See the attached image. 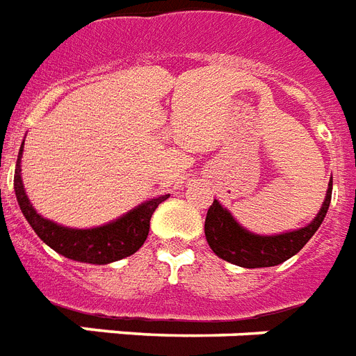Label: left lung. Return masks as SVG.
Returning <instances> with one entry per match:
<instances>
[{"instance_id":"1","label":"left lung","mask_w":356,"mask_h":356,"mask_svg":"<svg viewBox=\"0 0 356 356\" xmlns=\"http://www.w3.org/2000/svg\"><path fill=\"white\" fill-rule=\"evenodd\" d=\"M331 195L332 180L329 181V189H327L322 209L309 226L291 233L274 235V237H261V235L246 232L244 227H241L233 220L232 215L217 200H213L207 209L206 224H204L207 243L218 257L227 263L244 266V268H264V266H275V264L285 263L286 259L298 254L309 243V238L316 233V229L325 218L327 209H329Z\"/></svg>"}]
</instances>
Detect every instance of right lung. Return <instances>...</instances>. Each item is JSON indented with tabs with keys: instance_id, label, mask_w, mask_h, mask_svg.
<instances>
[{
	"instance_id": "add662e5",
	"label": "right lung",
	"mask_w": 356,
	"mask_h": 356,
	"mask_svg": "<svg viewBox=\"0 0 356 356\" xmlns=\"http://www.w3.org/2000/svg\"><path fill=\"white\" fill-rule=\"evenodd\" d=\"M22 150H24V145L19 149L16 172H14V191H16L19 209L27 218V222L33 226L36 235L47 246H51L64 257L73 259V261L108 264L136 254L147 241L152 213L156 211V207L160 206L161 202L169 198V195L152 198V200L145 202L139 207L132 209L129 215H124L119 220L106 224V226L93 227V229L62 227L40 217L38 213L34 211V207L31 206L29 198L25 195L24 184H22V169H19Z\"/></svg>"
}]
</instances>
